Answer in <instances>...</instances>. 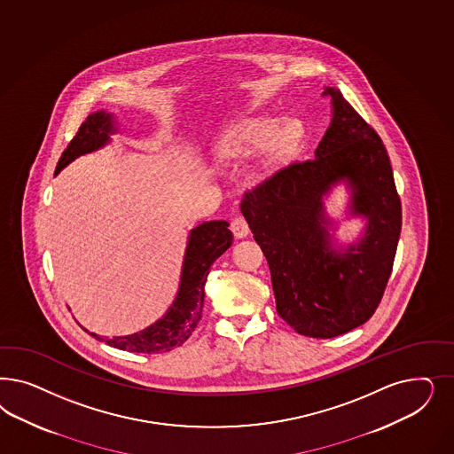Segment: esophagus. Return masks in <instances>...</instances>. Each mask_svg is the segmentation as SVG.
Wrapping results in <instances>:
<instances>
[{
  "label": "esophagus",
  "instance_id": "1",
  "mask_svg": "<svg viewBox=\"0 0 454 454\" xmlns=\"http://www.w3.org/2000/svg\"><path fill=\"white\" fill-rule=\"evenodd\" d=\"M231 231L234 232L237 239H244V237L249 235V223H247V220L239 215V217H234L232 222H231Z\"/></svg>",
  "mask_w": 454,
  "mask_h": 454
}]
</instances>
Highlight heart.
<instances>
[{
    "label": "heart",
    "instance_id": "b5f03b06",
    "mask_svg": "<svg viewBox=\"0 0 454 454\" xmlns=\"http://www.w3.org/2000/svg\"><path fill=\"white\" fill-rule=\"evenodd\" d=\"M301 135L302 129L297 121H287L278 129L276 118H244L220 135L217 152L225 159H232L252 153L267 144L263 161L274 165L293 153Z\"/></svg>",
    "mask_w": 454,
    "mask_h": 454
}]
</instances>
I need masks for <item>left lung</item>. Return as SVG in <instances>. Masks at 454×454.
I'll list each match as a JSON object with an SVG mask.
<instances>
[{
  "mask_svg": "<svg viewBox=\"0 0 454 454\" xmlns=\"http://www.w3.org/2000/svg\"><path fill=\"white\" fill-rule=\"evenodd\" d=\"M322 95L334 112L316 157L244 192L240 210L269 263L278 316L301 336L329 339L369 321L380 306L401 232V199L380 135L337 88ZM342 177L368 229L357 248L337 253L321 225V195Z\"/></svg>",
  "mask_w": 454,
  "mask_h": 454,
  "instance_id": "left-lung-1",
  "label": "left lung"
}]
</instances>
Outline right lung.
Segmentation results:
<instances>
[{
    "instance_id": "add662e5",
    "label": "right lung",
    "mask_w": 454,
    "mask_h": 454,
    "mask_svg": "<svg viewBox=\"0 0 454 454\" xmlns=\"http://www.w3.org/2000/svg\"><path fill=\"white\" fill-rule=\"evenodd\" d=\"M112 132L114 125L110 115H105V112L88 115L87 120L80 125L78 132L74 133L72 142L61 153L55 174H59L63 167H67L76 157L105 145L108 142V133ZM227 227L229 223L225 220H214L204 222L192 231L182 269L180 291L174 306L168 309L161 321L155 322L145 331L132 336L103 339L93 333L90 334L121 351L161 354L180 348L202 319L204 286L210 272V265L232 246L234 235Z\"/></svg>"
}]
</instances>
